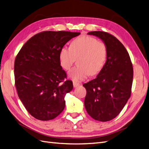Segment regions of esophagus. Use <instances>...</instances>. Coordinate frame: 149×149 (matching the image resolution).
Masks as SVG:
<instances>
[{
	"label": "esophagus",
	"instance_id": "esophagus-1",
	"mask_svg": "<svg viewBox=\"0 0 149 149\" xmlns=\"http://www.w3.org/2000/svg\"><path fill=\"white\" fill-rule=\"evenodd\" d=\"M79 85H80L79 83H77V82L73 81V86H74V88H77V87L79 86Z\"/></svg>",
	"mask_w": 149,
	"mask_h": 149
}]
</instances>
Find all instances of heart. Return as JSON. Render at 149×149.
I'll list each match as a JSON object with an SVG mask.
<instances>
[{
  "label": "heart",
  "mask_w": 149,
  "mask_h": 149,
  "mask_svg": "<svg viewBox=\"0 0 149 149\" xmlns=\"http://www.w3.org/2000/svg\"><path fill=\"white\" fill-rule=\"evenodd\" d=\"M108 56V48L105 43L98 41L90 36H81L71 42L70 47H62L59 53L61 66L68 70L78 60L79 66L72 68L69 76L74 81H80L89 75L97 74L104 66Z\"/></svg>",
  "instance_id": "heart-1"
}]
</instances>
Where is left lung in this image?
<instances>
[{
  "mask_svg": "<svg viewBox=\"0 0 149 149\" xmlns=\"http://www.w3.org/2000/svg\"><path fill=\"white\" fill-rule=\"evenodd\" d=\"M88 35L96 36L106 44L108 56L96 78L83 85L86 89L84 106L94 119L109 121L120 113L130 96L132 64L124 46L113 35L101 31Z\"/></svg>",
  "mask_w": 149,
  "mask_h": 149,
  "instance_id": "1",
  "label": "left lung"
}]
</instances>
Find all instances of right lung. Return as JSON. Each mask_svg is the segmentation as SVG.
Segmentation results:
<instances>
[{"label": "right lung", "instance_id": "add662e5", "mask_svg": "<svg viewBox=\"0 0 149 149\" xmlns=\"http://www.w3.org/2000/svg\"><path fill=\"white\" fill-rule=\"evenodd\" d=\"M79 32L45 31L34 35L17 54L14 64L15 87L30 115L40 120L53 119L63 111L65 97L73 88L62 69L59 53Z\"/></svg>", "mask_w": 149, "mask_h": 149}]
</instances>
